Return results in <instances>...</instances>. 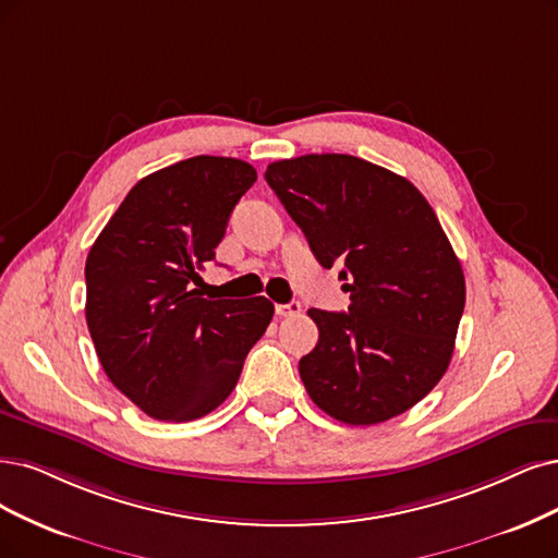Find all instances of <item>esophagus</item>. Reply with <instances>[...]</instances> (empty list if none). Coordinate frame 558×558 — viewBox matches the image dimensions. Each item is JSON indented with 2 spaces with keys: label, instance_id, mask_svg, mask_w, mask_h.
<instances>
[{
  "label": "esophagus",
  "instance_id": "34e87169",
  "mask_svg": "<svg viewBox=\"0 0 558 558\" xmlns=\"http://www.w3.org/2000/svg\"><path fill=\"white\" fill-rule=\"evenodd\" d=\"M301 313V303L292 301V303H278L276 305V315L278 317H296Z\"/></svg>",
  "mask_w": 558,
  "mask_h": 558
}]
</instances>
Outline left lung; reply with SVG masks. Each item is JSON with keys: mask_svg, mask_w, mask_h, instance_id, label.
I'll list each match as a JSON object with an SVG mask.
<instances>
[{"mask_svg": "<svg viewBox=\"0 0 558 558\" xmlns=\"http://www.w3.org/2000/svg\"><path fill=\"white\" fill-rule=\"evenodd\" d=\"M266 183L324 268L340 264L347 313L307 311L319 340L299 361L311 400L347 425L404 414L439 384L464 313V274L437 214L404 177L347 154L266 168Z\"/></svg>", "mask_w": 558, "mask_h": 558, "instance_id": "left-lung-1", "label": "left lung"}]
</instances>
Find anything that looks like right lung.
Segmentation results:
<instances>
[{
  "label": "right lung",
  "instance_id": "add662e5",
  "mask_svg": "<svg viewBox=\"0 0 558 558\" xmlns=\"http://www.w3.org/2000/svg\"><path fill=\"white\" fill-rule=\"evenodd\" d=\"M257 181L225 156L179 160L140 179L87 255V326L108 379L144 414L185 423L232 393L274 303L204 299L227 220Z\"/></svg>",
  "mask_w": 558,
  "mask_h": 558
}]
</instances>
